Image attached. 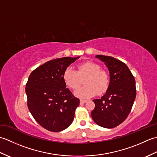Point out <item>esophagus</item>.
Masks as SVG:
<instances>
[{"instance_id":"esophagus-1","label":"esophagus","mask_w":157,"mask_h":157,"mask_svg":"<svg viewBox=\"0 0 157 157\" xmlns=\"http://www.w3.org/2000/svg\"><path fill=\"white\" fill-rule=\"evenodd\" d=\"M86 102H87V101H86V100H80V104H84Z\"/></svg>"}]
</instances>
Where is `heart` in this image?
Listing matches in <instances>:
<instances>
[{"label":"heart","instance_id":"obj_1","mask_svg":"<svg viewBox=\"0 0 157 157\" xmlns=\"http://www.w3.org/2000/svg\"><path fill=\"white\" fill-rule=\"evenodd\" d=\"M75 71L71 67L65 69L63 74V81L69 88L73 90L78 88L82 84V79L84 86L77 90L75 95L80 98H89L96 94L101 95L107 90L110 79L108 73L97 63L86 61L79 63Z\"/></svg>","mask_w":157,"mask_h":157}]
</instances>
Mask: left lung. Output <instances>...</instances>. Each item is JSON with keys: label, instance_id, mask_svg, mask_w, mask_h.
<instances>
[{"label": "left lung", "instance_id": "8db88e82", "mask_svg": "<svg viewBox=\"0 0 157 157\" xmlns=\"http://www.w3.org/2000/svg\"><path fill=\"white\" fill-rule=\"evenodd\" d=\"M107 67L110 83L105 94L93 102L95 107L91 113L96 124L113 128L121 124L131 111L136 96L134 75L124 63L110 56L96 55Z\"/></svg>", "mask_w": 157, "mask_h": 157}]
</instances>
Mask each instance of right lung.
I'll return each mask as SVG.
<instances>
[{"label":"right lung","mask_w":157,"mask_h":157,"mask_svg":"<svg viewBox=\"0 0 157 157\" xmlns=\"http://www.w3.org/2000/svg\"><path fill=\"white\" fill-rule=\"evenodd\" d=\"M78 58L51 60L34 69L29 76L25 87L29 111L36 121L50 132L63 131L74 119L79 99L66 88L63 74Z\"/></svg>","instance_id":"obj_1"}]
</instances>
